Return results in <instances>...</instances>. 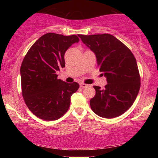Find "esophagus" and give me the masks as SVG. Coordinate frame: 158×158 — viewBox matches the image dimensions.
Masks as SVG:
<instances>
[{
    "label": "esophagus",
    "mask_w": 158,
    "mask_h": 158,
    "mask_svg": "<svg viewBox=\"0 0 158 158\" xmlns=\"http://www.w3.org/2000/svg\"><path fill=\"white\" fill-rule=\"evenodd\" d=\"M87 86H89V85L85 84L84 83H81V84H80V87L81 88H86Z\"/></svg>",
    "instance_id": "esophagus-1"
}]
</instances>
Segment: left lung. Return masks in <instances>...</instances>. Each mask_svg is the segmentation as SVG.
<instances>
[{
    "label": "left lung",
    "mask_w": 158,
    "mask_h": 158,
    "mask_svg": "<svg viewBox=\"0 0 158 158\" xmlns=\"http://www.w3.org/2000/svg\"><path fill=\"white\" fill-rule=\"evenodd\" d=\"M97 58L98 65L106 78L104 89L94 85L95 95L90 100L92 110L99 116L112 118L128 110L140 89L137 60L131 51L110 34L78 35Z\"/></svg>",
    "instance_id": "obj_1"
}]
</instances>
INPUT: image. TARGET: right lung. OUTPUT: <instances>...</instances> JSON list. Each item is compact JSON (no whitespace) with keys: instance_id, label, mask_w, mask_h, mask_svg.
Wrapping results in <instances>:
<instances>
[{"instance_id":"right-lung-1","label":"right lung","mask_w":158,"mask_h":158,"mask_svg":"<svg viewBox=\"0 0 158 158\" xmlns=\"http://www.w3.org/2000/svg\"><path fill=\"white\" fill-rule=\"evenodd\" d=\"M77 35L47 33L26 53L20 68L23 100L30 111L44 121L60 118L68 110L70 98L79 85L57 79L56 73L65 66L64 55L79 42Z\"/></svg>"}]
</instances>
